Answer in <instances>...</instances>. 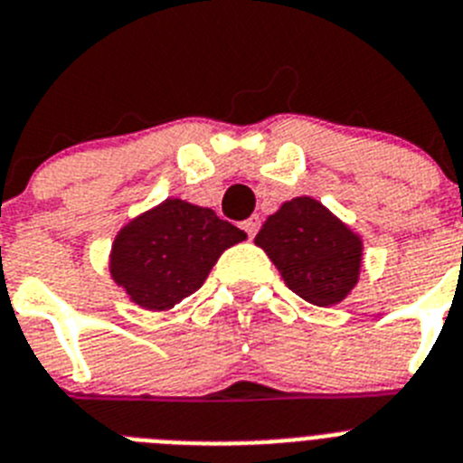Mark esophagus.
I'll list each match as a JSON object with an SVG mask.
<instances>
[{"mask_svg": "<svg viewBox=\"0 0 463 463\" xmlns=\"http://www.w3.org/2000/svg\"><path fill=\"white\" fill-rule=\"evenodd\" d=\"M242 228H244V232H247L249 237H254L256 232H259V228H260V219H259V216H251V219L244 221Z\"/></svg>", "mask_w": 463, "mask_h": 463, "instance_id": "1", "label": "esophagus"}]
</instances>
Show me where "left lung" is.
I'll return each instance as SVG.
<instances>
[{
    "mask_svg": "<svg viewBox=\"0 0 463 463\" xmlns=\"http://www.w3.org/2000/svg\"><path fill=\"white\" fill-rule=\"evenodd\" d=\"M254 242L284 284L317 307L343 303L361 279L364 237L309 195L281 203Z\"/></svg>",
    "mask_w": 463,
    "mask_h": 463,
    "instance_id": "8db88e82",
    "label": "left lung"
}]
</instances>
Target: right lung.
Returning a JSON list of instances; mask_svg holds the SVG:
<instances>
[{"mask_svg":"<svg viewBox=\"0 0 463 463\" xmlns=\"http://www.w3.org/2000/svg\"><path fill=\"white\" fill-rule=\"evenodd\" d=\"M242 240L247 232L214 209L165 198L116 232L109 275L137 307L165 312L198 291L221 254Z\"/></svg>","mask_w":463,"mask_h":463,"instance_id":"add662e5","label":"right lung"}]
</instances>
